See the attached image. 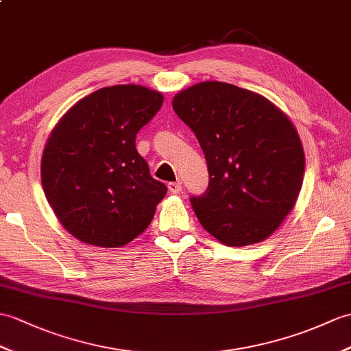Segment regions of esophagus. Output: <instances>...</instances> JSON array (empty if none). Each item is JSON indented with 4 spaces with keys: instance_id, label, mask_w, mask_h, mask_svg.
I'll return each instance as SVG.
<instances>
[{
    "instance_id": "34e87169",
    "label": "esophagus",
    "mask_w": 351,
    "mask_h": 351,
    "mask_svg": "<svg viewBox=\"0 0 351 351\" xmlns=\"http://www.w3.org/2000/svg\"><path fill=\"white\" fill-rule=\"evenodd\" d=\"M167 186H169V191L172 194H178V193H181V190H182L181 182H169Z\"/></svg>"
}]
</instances>
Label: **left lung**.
<instances>
[{
    "label": "left lung",
    "instance_id": "8db88e82",
    "mask_svg": "<svg viewBox=\"0 0 351 351\" xmlns=\"http://www.w3.org/2000/svg\"><path fill=\"white\" fill-rule=\"evenodd\" d=\"M172 106L208 162V189L190 199L200 224L229 247L269 238L304 181L302 142L286 113L263 95L217 80L178 93Z\"/></svg>",
    "mask_w": 351,
    "mask_h": 351
}]
</instances>
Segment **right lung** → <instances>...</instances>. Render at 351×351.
<instances>
[{
  "mask_svg": "<svg viewBox=\"0 0 351 351\" xmlns=\"http://www.w3.org/2000/svg\"><path fill=\"white\" fill-rule=\"evenodd\" d=\"M162 94L142 85L106 86L58 121L42 157V184L64 229L88 245L118 248L152 221L167 186L154 179L136 134Z\"/></svg>",
  "mask_w": 351,
  "mask_h": 351,
  "instance_id": "1",
  "label": "right lung"
}]
</instances>
